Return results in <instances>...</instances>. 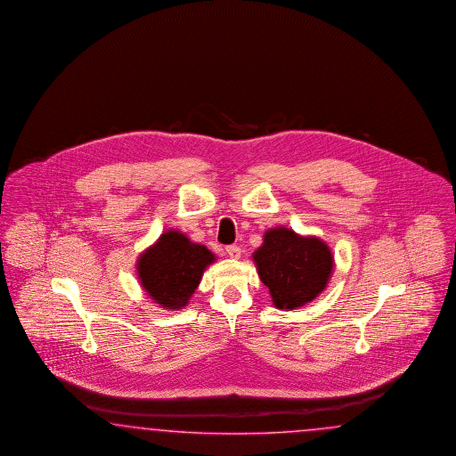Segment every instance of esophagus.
<instances>
[{
    "mask_svg": "<svg viewBox=\"0 0 456 456\" xmlns=\"http://www.w3.org/2000/svg\"><path fill=\"white\" fill-rule=\"evenodd\" d=\"M225 252H227V256L231 257V259H239L240 257V248H237V246H227L225 248Z\"/></svg>",
    "mask_w": 456,
    "mask_h": 456,
    "instance_id": "obj_1",
    "label": "esophagus"
}]
</instances>
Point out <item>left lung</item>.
<instances>
[{"instance_id": "left-lung-1", "label": "left lung", "mask_w": 456, "mask_h": 456, "mask_svg": "<svg viewBox=\"0 0 456 456\" xmlns=\"http://www.w3.org/2000/svg\"><path fill=\"white\" fill-rule=\"evenodd\" d=\"M252 261L281 311L314 301L334 271V256L322 239L297 234L284 225L264 232L263 246L254 250Z\"/></svg>"}]
</instances>
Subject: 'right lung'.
Returning <instances> with one entry per match:
<instances>
[{
  "label": "right lung",
  "mask_w": 456,
  "mask_h": 456,
  "mask_svg": "<svg viewBox=\"0 0 456 456\" xmlns=\"http://www.w3.org/2000/svg\"><path fill=\"white\" fill-rule=\"evenodd\" d=\"M216 259L206 246L192 242L177 229H168L140 252L135 264L138 282L159 307L179 311L189 304L204 271Z\"/></svg>",
  "instance_id": "add662e5"
}]
</instances>
